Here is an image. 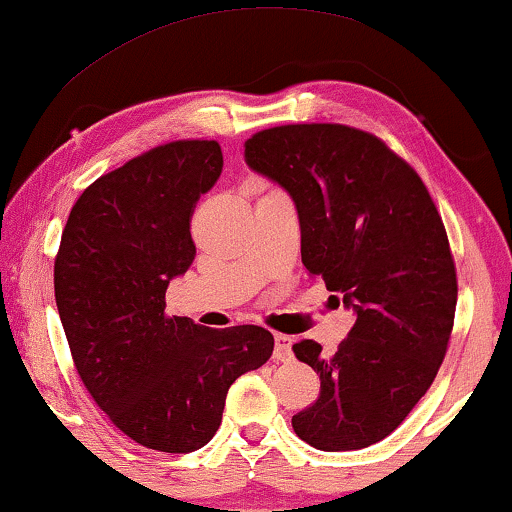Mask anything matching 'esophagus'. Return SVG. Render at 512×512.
I'll use <instances>...</instances> for the list:
<instances>
[{
  "instance_id": "1",
  "label": "esophagus",
  "mask_w": 512,
  "mask_h": 512,
  "mask_svg": "<svg viewBox=\"0 0 512 512\" xmlns=\"http://www.w3.org/2000/svg\"><path fill=\"white\" fill-rule=\"evenodd\" d=\"M293 358V337L274 335V360L288 362Z\"/></svg>"
}]
</instances>
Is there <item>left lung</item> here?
<instances>
[{
	"mask_svg": "<svg viewBox=\"0 0 512 512\" xmlns=\"http://www.w3.org/2000/svg\"><path fill=\"white\" fill-rule=\"evenodd\" d=\"M244 157L291 194L302 263L355 311L335 353L311 339L293 346L321 376V395L293 416L295 434L328 453L379 443L420 402L448 351L457 270L441 214L409 161L346 124L263 129Z\"/></svg>",
	"mask_w": 512,
	"mask_h": 512,
	"instance_id": "left-lung-1",
	"label": "left lung"
}]
</instances>
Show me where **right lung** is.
<instances>
[{"label": "right lung", "instance_id": "right-lung-1", "mask_svg": "<svg viewBox=\"0 0 512 512\" xmlns=\"http://www.w3.org/2000/svg\"><path fill=\"white\" fill-rule=\"evenodd\" d=\"M217 140H173L83 191L55 256V300L96 406L140 446L203 448L238 376L270 360L261 325L212 330L166 314L170 279L196 256L191 217L219 180Z\"/></svg>", "mask_w": 512, "mask_h": 512}]
</instances>
